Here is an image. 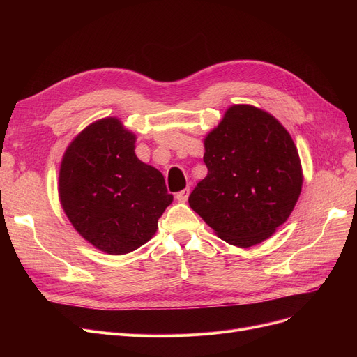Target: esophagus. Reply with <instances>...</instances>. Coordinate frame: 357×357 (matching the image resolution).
Returning a JSON list of instances; mask_svg holds the SVG:
<instances>
[{
  "mask_svg": "<svg viewBox=\"0 0 357 357\" xmlns=\"http://www.w3.org/2000/svg\"><path fill=\"white\" fill-rule=\"evenodd\" d=\"M188 195H190V188H185L176 194V199L179 202H185L186 199H188Z\"/></svg>",
  "mask_w": 357,
  "mask_h": 357,
  "instance_id": "34e87169",
  "label": "esophagus"
}]
</instances>
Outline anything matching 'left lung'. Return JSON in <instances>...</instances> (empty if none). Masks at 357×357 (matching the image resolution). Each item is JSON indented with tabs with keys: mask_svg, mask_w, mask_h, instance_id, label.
I'll list each match as a JSON object with an SVG mask.
<instances>
[{
	"mask_svg": "<svg viewBox=\"0 0 357 357\" xmlns=\"http://www.w3.org/2000/svg\"><path fill=\"white\" fill-rule=\"evenodd\" d=\"M208 174L191 208L224 241L250 248L271 237L301 194L303 169L288 131L252 105H233L205 139Z\"/></svg>",
	"mask_w": 357,
	"mask_h": 357,
	"instance_id": "left-lung-1",
	"label": "left lung"
}]
</instances>
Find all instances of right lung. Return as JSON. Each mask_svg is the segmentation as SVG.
Instances as JSON below:
<instances>
[{"instance_id":"1","label":"right lung","mask_w":357,"mask_h":357,"mask_svg":"<svg viewBox=\"0 0 357 357\" xmlns=\"http://www.w3.org/2000/svg\"><path fill=\"white\" fill-rule=\"evenodd\" d=\"M133 133L117 119L88 126L68 147L59 197L72 226L108 255H124L152 238L172 202L163 175L137 159Z\"/></svg>"}]
</instances>
